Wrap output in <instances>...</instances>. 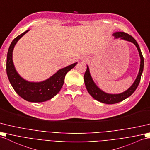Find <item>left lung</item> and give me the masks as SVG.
Masks as SVG:
<instances>
[{"label":"left lung","instance_id":"obj_1","mask_svg":"<svg viewBox=\"0 0 150 150\" xmlns=\"http://www.w3.org/2000/svg\"><path fill=\"white\" fill-rule=\"evenodd\" d=\"M113 35H114L116 38H121L124 40H126V41L132 42L136 46L141 57V65L139 72L137 77L136 79V81H134L133 85L127 90H126L125 92L120 94H108L104 92L103 91H102L101 90L98 88L96 85V84L93 81L92 77H91V76L90 74L89 68L87 65L86 71L85 73V75H84V79H85V84L88 92L90 94V96L93 97L96 100L100 102V103L108 104H113L118 103L119 102H121L123 100H125V98L130 96L134 92V91L136 90L139 84L140 83L141 74L142 73V71H143L144 67V58L142 54L139 46L136 40L132 36H131L130 35L123 32H116L113 34Z\"/></svg>","mask_w":150,"mask_h":150}]
</instances>
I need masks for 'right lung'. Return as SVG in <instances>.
<instances>
[{"instance_id": "obj_1", "label": "right lung", "mask_w": 150, "mask_h": 150, "mask_svg": "<svg viewBox=\"0 0 150 150\" xmlns=\"http://www.w3.org/2000/svg\"><path fill=\"white\" fill-rule=\"evenodd\" d=\"M28 30L24 32L14 38L9 47L6 62V72L11 85L19 96L25 100L32 103H42L48 100L60 92L62 87L65 74L77 63L62 69L45 81L31 83L25 81L18 74L14 67L12 54L17 41Z\"/></svg>"}]
</instances>
